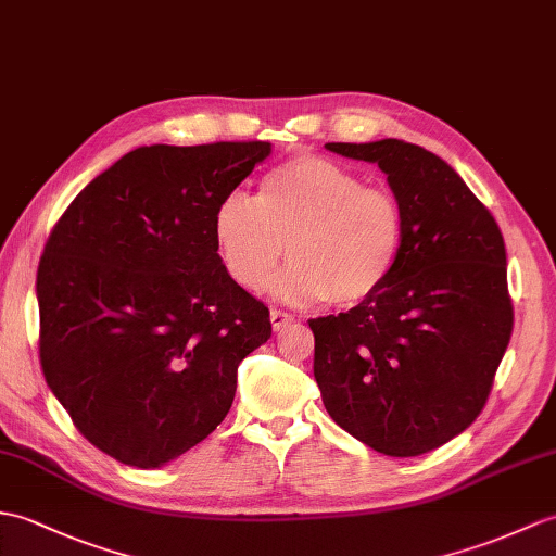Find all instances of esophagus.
<instances>
[{"mask_svg":"<svg viewBox=\"0 0 556 556\" xmlns=\"http://www.w3.org/2000/svg\"><path fill=\"white\" fill-rule=\"evenodd\" d=\"M269 321H273V329L275 331H281L283 327H289L291 321H293V315L291 313H283V309H273V313H269Z\"/></svg>","mask_w":556,"mask_h":556,"instance_id":"esophagus-1","label":"esophagus"}]
</instances>
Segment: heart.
<instances>
[{
    "mask_svg": "<svg viewBox=\"0 0 556 556\" xmlns=\"http://www.w3.org/2000/svg\"><path fill=\"white\" fill-rule=\"evenodd\" d=\"M219 263L239 287L261 291L287 253L275 293L289 303L355 307L393 277L405 247V211L337 161L299 153L269 170L255 201L229 193L213 215Z\"/></svg>",
    "mask_w": 556,
    "mask_h": 556,
    "instance_id": "1",
    "label": "heart"
}]
</instances>
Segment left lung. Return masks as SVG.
<instances>
[{
    "mask_svg": "<svg viewBox=\"0 0 556 556\" xmlns=\"http://www.w3.org/2000/svg\"><path fill=\"white\" fill-rule=\"evenodd\" d=\"M327 149L389 175L405 247L374 299L309 319L315 381L341 429L377 453L417 457L469 429L488 403L514 327L505 239L435 153L400 139Z\"/></svg>",
    "mask_w": 556,
    "mask_h": 556,
    "instance_id": "obj_1",
    "label": "left lung"
}]
</instances>
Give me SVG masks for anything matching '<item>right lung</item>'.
I'll list each match as a JSON object with an SVG mask.
<instances>
[{
    "mask_svg": "<svg viewBox=\"0 0 556 556\" xmlns=\"http://www.w3.org/2000/svg\"><path fill=\"white\" fill-rule=\"evenodd\" d=\"M269 141L141 147L92 179L37 267L40 365L75 429L139 469L185 455L227 417L269 309L227 275L217 203Z\"/></svg>",
    "mask_w": 556,
    "mask_h": 556,
    "instance_id": "obj_1",
    "label": "right lung"
}]
</instances>
